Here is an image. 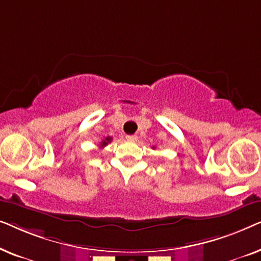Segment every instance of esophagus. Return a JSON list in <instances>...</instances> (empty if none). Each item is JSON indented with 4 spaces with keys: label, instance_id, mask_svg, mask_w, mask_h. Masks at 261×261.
Segmentation results:
<instances>
[{
    "label": "esophagus",
    "instance_id": "1",
    "mask_svg": "<svg viewBox=\"0 0 261 261\" xmlns=\"http://www.w3.org/2000/svg\"><path fill=\"white\" fill-rule=\"evenodd\" d=\"M126 139H127V140H129V141H137L138 140V135H127Z\"/></svg>",
    "mask_w": 261,
    "mask_h": 261
}]
</instances>
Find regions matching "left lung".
I'll return each instance as SVG.
<instances>
[{
    "instance_id": "left-lung-1",
    "label": "left lung",
    "mask_w": 261,
    "mask_h": 261,
    "mask_svg": "<svg viewBox=\"0 0 261 261\" xmlns=\"http://www.w3.org/2000/svg\"><path fill=\"white\" fill-rule=\"evenodd\" d=\"M153 148H154V147H153Z\"/></svg>"
}]
</instances>
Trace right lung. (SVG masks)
Listing matches in <instances>:
<instances>
[{"label": "right lung", "instance_id": "add662e5", "mask_svg": "<svg viewBox=\"0 0 261 261\" xmlns=\"http://www.w3.org/2000/svg\"><path fill=\"white\" fill-rule=\"evenodd\" d=\"M110 141H112V138H110V137H107V138L105 139V140H103V141L101 142V148H103V147H105V146L108 145Z\"/></svg>", "mask_w": 261, "mask_h": 261}]
</instances>
